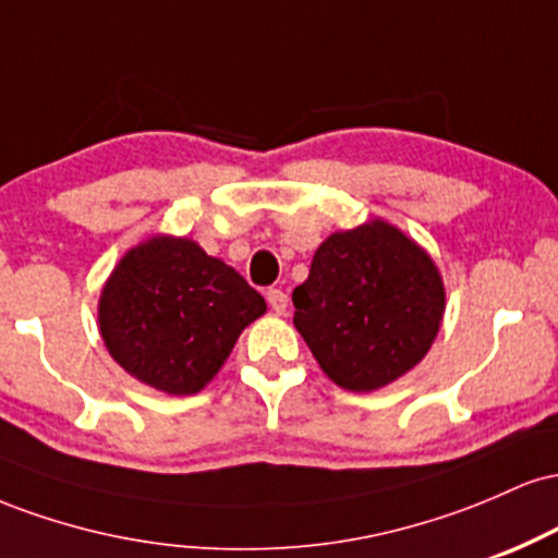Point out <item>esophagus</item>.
Instances as JSON below:
<instances>
[{"mask_svg":"<svg viewBox=\"0 0 558 558\" xmlns=\"http://www.w3.org/2000/svg\"><path fill=\"white\" fill-rule=\"evenodd\" d=\"M267 304L272 306L275 315H283L288 310V293L280 291V288H270V291H267Z\"/></svg>","mask_w":558,"mask_h":558,"instance_id":"34e87169","label":"esophagus"}]
</instances>
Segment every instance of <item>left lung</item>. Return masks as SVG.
I'll list each match as a JSON object with an SVG mask.
<instances>
[{
  "instance_id": "8db88e82",
  "label": "left lung",
  "mask_w": 558,
  "mask_h": 558,
  "mask_svg": "<svg viewBox=\"0 0 558 558\" xmlns=\"http://www.w3.org/2000/svg\"><path fill=\"white\" fill-rule=\"evenodd\" d=\"M293 325L336 386L369 393L425 360L446 312L430 254L386 220L319 243Z\"/></svg>"
}]
</instances>
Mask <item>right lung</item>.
I'll return each mask as SVG.
<instances>
[{"label": "right lung", "instance_id": "1", "mask_svg": "<svg viewBox=\"0 0 558 558\" xmlns=\"http://www.w3.org/2000/svg\"><path fill=\"white\" fill-rule=\"evenodd\" d=\"M265 299L196 241L151 235L114 265L99 299L112 360L170 396L198 393L233 351Z\"/></svg>", "mask_w": 558, "mask_h": 558}]
</instances>
